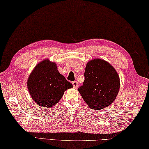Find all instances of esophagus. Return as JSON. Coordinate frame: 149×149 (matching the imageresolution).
Masks as SVG:
<instances>
[{
	"label": "esophagus",
	"mask_w": 149,
	"mask_h": 149,
	"mask_svg": "<svg viewBox=\"0 0 149 149\" xmlns=\"http://www.w3.org/2000/svg\"><path fill=\"white\" fill-rule=\"evenodd\" d=\"M72 86H73V87H74V88H75V89H77V88H78V83L77 82V81H72Z\"/></svg>",
	"instance_id": "34e87169"
}]
</instances>
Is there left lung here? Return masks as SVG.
Returning <instances> with one entry per match:
<instances>
[{"instance_id":"8db88e82","label":"left lung","mask_w":149,"mask_h":149,"mask_svg":"<svg viewBox=\"0 0 149 149\" xmlns=\"http://www.w3.org/2000/svg\"><path fill=\"white\" fill-rule=\"evenodd\" d=\"M85 80L78 89L85 102L95 110L107 107L116 99L120 81L116 71L109 62L102 59L88 62Z\"/></svg>"}]
</instances>
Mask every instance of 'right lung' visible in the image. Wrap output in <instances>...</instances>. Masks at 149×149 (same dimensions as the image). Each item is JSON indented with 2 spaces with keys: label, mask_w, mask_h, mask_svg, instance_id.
Returning a JSON list of instances; mask_svg holds the SVG:
<instances>
[{
  "label": "right lung",
  "mask_w": 149,
  "mask_h": 149,
  "mask_svg": "<svg viewBox=\"0 0 149 149\" xmlns=\"http://www.w3.org/2000/svg\"><path fill=\"white\" fill-rule=\"evenodd\" d=\"M28 89L34 102L42 107H51L62 98L72 85L58 71L54 62L44 60L29 74Z\"/></svg>",
  "instance_id": "add662e5"
}]
</instances>
